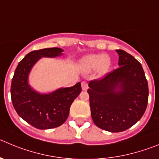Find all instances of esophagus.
<instances>
[{"label": "esophagus", "instance_id": "obj_1", "mask_svg": "<svg viewBox=\"0 0 159 159\" xmlns=\"http://www.w3.org/2000/svg\"><path fill=\"white\" fill-rule=\"evenodd\" d=\"M81 86H82V89L84 90V91H87V90L88 89V84H87V82H85V81L82 82Z\"/></svg>", "mask_w": 159, "mask_h": 159}]
</instances>
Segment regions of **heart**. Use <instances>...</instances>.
Segmentation results:
<instances>
[{
  "mask_svg": "<svg viewBox=\"0 0 159 159\" xmlns=\"http://www.w3.org/2000/svg\"><path fill=\"white\" fill-rule=\"evenodd\" d=\"M81 67L84 71L90 72L98 68L100 75H105L110 68V60L102 54H91L87 56L81 61Z\"/></svg>",
  "mask_w": 159,
  "mask_h": 159,
  "instance_id": "obj_1",
  "label": "heart"
}]
</instances>
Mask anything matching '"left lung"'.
I'll return each instance as SVG.
<instances>
[{"label": "left lung", "instance_id": "8db88e82", "mask_svg": "<svg viewBox=\"0 0 159 159\" xmlns=\"http://www.w3.org/2000/svg\"><path fill=\"white\" fill-rule=\"evenodd\" d=\"M116 52L120 67L91 81L87 90L93 121L100 129L111 132L127 130L140 120L149 94L141 64L122 49Z\"/></svg>", "mask_w": 159, "mask_h": 159}]
</instances>
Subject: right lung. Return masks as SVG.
Instances as JSON below:
<instances>
[{"label":"right lung","instance_id":"right-lung-1","mask_svg":"<svg viewBox=\"0 0 159 159\" xmlns=\"http://www.w3.org/2000/svg\"><path fill=\"white\" fill-rule=\"evenodd\" d=\"M60 48H46L27 53L16 68L11 84L12 105L19 116L39 129H49L61 125L68 118L70 106L81 92V84L61 88L48 94H40L27 84L30 68L43 57L61 55Z\"/></svg>","mask_w":159,"mask_h":159}]
</instances>
